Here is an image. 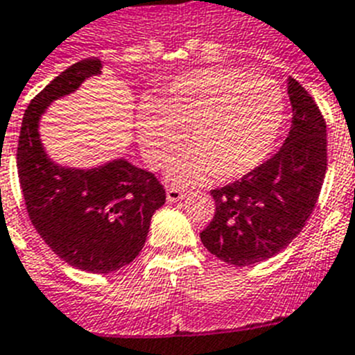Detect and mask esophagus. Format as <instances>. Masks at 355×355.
I'll use <instances>...</instances> for the list:
<instances>
[{
  "instance_id": "obj_1",
  "label": "esophagus",
  "mask_w": 355,
  "mask_h": 355,
  "mask_svg": "<svg viewBox=\"0 0 355 355\" xmlns=\"http://www.w3.org/2000/svg\"><path fill=\"white\" fill-rule=\"evenodd\" d=\"M166 198H168V202H180V200L186 198V193L182 189H177V187H168Z\"/></svg>"
}]
</instances>
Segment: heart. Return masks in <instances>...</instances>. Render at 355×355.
Masks as SVG:
<instances>
[{"instance_id":"obj_1","label":"heart","mask_w":355,"mask_h":355,"mask_svg":"<svg viewBox=\"0 0 355 355\" xmlns=\"http://www.w3.org/2000/svg\"><path fill=\"white\" fill-rule=\"evenodd\" d=\"M284 121V94L266 76L236 67H205L178 76L157 101L144 100L137 135L152 166L166 164L186 135L191 148L169 169L171 180L193 186L211 175L232 182L263 166Z\"/></svg>"}]
</instances>
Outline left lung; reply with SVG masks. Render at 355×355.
I'll return each mask as SVG.
<instances>
[{
	"label": "left lung",
	"instance_id": "1",
	"mask_svg": "<svg viewBox=\"0 0 355 355\" xmlns=\"http://www.w3.org/2000/svg\"><path fill=\"white\" fill-rule=\"evenodd\" d=\"M291 128L275 155L229 186L212 189L216 212L200 234L212 255L252 266L282 252L302 232L327 171V125L309 92L288 80Z\"/></svg>",
	"mask_w": 355,
	"mask_h": 355
}]
</instances>
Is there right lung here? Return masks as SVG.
<instances>
[{"label":"right lung","instance_id":"obj_1","mask_svg":"<svg viewBox=\"0 0 355 355\" xmlns=\"http://www.w3.org/2000/svg\"><path fill=\"white\" fill-rule=\"evenodd\" d=\"M101 67L100 58H85L51 80L24 112L17 146V173L33 227L58 257L89 273L130 264L143 250L153 212L166 202L155 175L123 157L80 169L57 164L46 153L39 134L42 114L101 75Z\"/></svg>","mask_w":355,"mask_h":355}]
</instances>
